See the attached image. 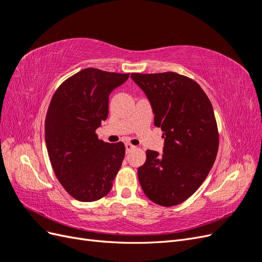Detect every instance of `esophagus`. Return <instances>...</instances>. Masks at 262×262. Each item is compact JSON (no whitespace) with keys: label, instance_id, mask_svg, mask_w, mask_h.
I'll return each mask as SVG.
<instances>
[{"label":"esophagus","instance_id":"obj_1","mask_svg":"<svg viewBox=\"0 0 262 262\" xmlns=\"http://www.w3.org/2000/svg\"><path fill=\"white\" fill-rule=\"evenodd\" d=\"M134 148H136V146L132 145V144H130V143H126V144H125V150H126V153L131 152V150H132V149H134Z\"/></svg>","mask_w":262,"mask_h":262}]
</instances>
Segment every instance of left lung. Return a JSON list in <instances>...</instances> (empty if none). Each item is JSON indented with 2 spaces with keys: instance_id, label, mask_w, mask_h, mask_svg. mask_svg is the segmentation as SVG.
<instances>
[{
  "instance_id": "8db88e82",
  "label": "left lung",
  "mask_w": 262,
  "mask_h": 262,
  "mask_svg": "<svg viewBox=\"0 0 262 262\" xmlns=\"http://www.w3.org/2000/svg\"><path fill=\"white\" fill-rule=\"evenodd\" d=\"M163 131L160 155L146 150L138 169L140 185L150 201L172 207L191 196L207 178L219 149V131L213 107L195 81L175 72L132 73Z\"/></svg>"
}]
</instances>
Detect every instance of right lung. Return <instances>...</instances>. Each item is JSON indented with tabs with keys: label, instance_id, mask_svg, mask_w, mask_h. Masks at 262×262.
<instances>
[{
	"label": "right lung",
	"instance_id": "1",
	"mask_svg": "<svg viewBox=\"0 0 262 262\" xmlns=\"http://www.w3.org/2000/svg\"><path fill=\"white\" fill-rule=\"evenodd\" d=\"M129 73L84 69L55 91L47 112L45 139L53 171L74 199L92 202L113 188L125 154L122 142L98 139L96 129L108 117L109 95Z\"/></svg>",
	"mask_w": 262,
	"mask_h": 262
}]
</instances>
